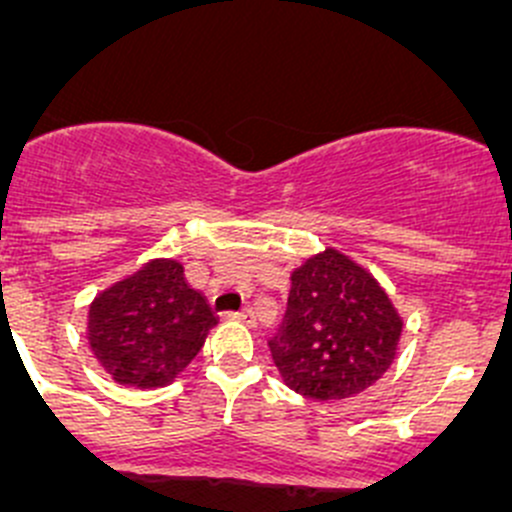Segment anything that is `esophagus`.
<instances>
[{"mask_svg":"<svg viewBox=\"0 0 512 512\" xmlns=\"http://www.w3.org/2000/svg\"><path fill=\"white\" fill-rule=\"evenodd\" d=\"M231 316H234L236 321L246 323V326H254V323H256V313H254V308H251V306L241 308L239 313H231Z\"/></svg>","mask_w":512,"mask_h":512,"instance_id":"esophagus-1","label":"esophagus"}]
</instances>
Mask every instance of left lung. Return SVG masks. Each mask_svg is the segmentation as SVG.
<instances>
[{"mask_svg":"<svg viewBox=\"0 0 512 512\" xmlns=\"http://www.w3.org/2000/svg\"><path fill=\"white\" fill-rule=\"evenodd\" d=\"M403 321L363 266L326 249L291 273L286 316L268 338L291 391L338 401L371 388L391 368Z\"/></svg>","mask_w":512,"mask_h":512,"instance_id":"obj_1","label":"left lung"}]
</instances>
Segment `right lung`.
Masks as SVG:
<instances>
[{
    "label": "right lung",
    "instance_id": "obj_1",
    "mask_svg": "<svg viewBox=\"0 0 512 512\" xmlns=\"http://www.w3.org/2000/svg\"><path fill=\"white\" fill-rule=\"evenodd\" d=\"M216 313L174 258H154L101 291L89 306L86 338L96 361L121 386L174 381L201 351Z\"/></svg>",
    "mask_w": 512,
    "mask_h": 512
}]
</instances>
